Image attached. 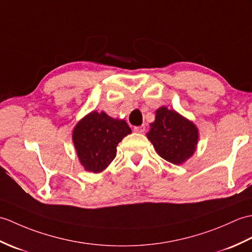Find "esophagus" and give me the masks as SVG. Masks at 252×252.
Listing matches in <instances>:
<instances>
[{
	"instance_id": "1",
	"label": "esophagus",
	"mask_w": 252,
	"mask_h": 252,
	"mask_svg": "<svg viewBox=\"0 0 252 252\" xmlns=\"http://www.w3.org/2000/svg\"><path fill=\"white\" fill-rule=\"evenodd\" d=\"M133 130H135L136 132L138 133H143L145 131V126L144 125H141V126H137L133 128Z\"/></svg>"
}]
</instances>
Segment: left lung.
Segmentation results:
<instances>
[{
    "instance_id": "1",
    "label": "left lung",
    "mask_w": 252,
    "mask_h": 252,
    "mask_svg": "<svg viewBox=\"0 0 252 252\" xmlns=\"http://www.w3.org/2000/svg\"><path fill=\"white\" fill-rule=\"evenodd\" d=\"M156 152L173 165H181L192 158L198 143V128L192 121L175 110L160 107L147 133Z\"/></svg>"
}]
</instances>
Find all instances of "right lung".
<instances>
[{"mask_svg":"<svg viewBox=\"0 0 252 252\" xmlns=\"http://www.w3.org/2000/svg\"><path fill=\"white\" fill-rule=\"evenodd\" d=\"M129 133L131 129L124 120L113 119L103 111H92L84 116L72 132L83 168L94 173L103 171L115 158L117 144Z\"/></svg>","mask_w":252,"mask_h":252,"instance_id":"obj_1","label":"right lung"}]
</instances>
